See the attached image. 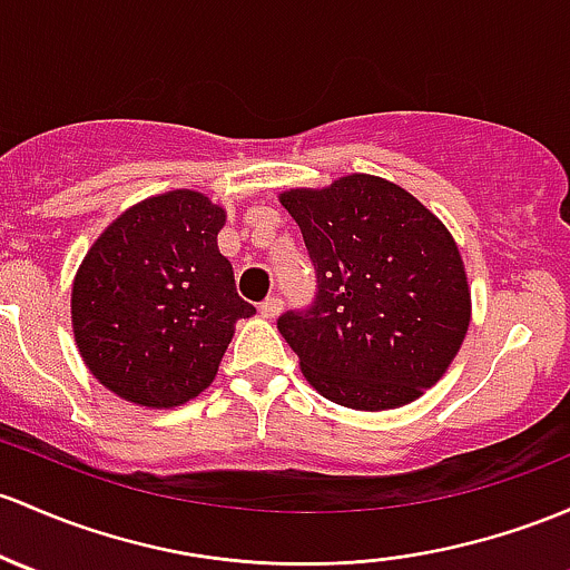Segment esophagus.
Returning a JSON list of instances; mask_svg holds the SVG:
<instances>
[{"label":"esophagus","instance_id":"34e87169","mask_svg":"<svg viewBox=\"0 0 570 570\" xmlns=\"http://www.w3.org/2000/svg\"><path fill=\"white\" fill-rule=\"evenodd\" d=\"M281 308H284V301H281L278 295H269L267 301L259 303V314L265 316V320H275V316L281 314Z\"/></svg>","mask_w":570,"mask_h":570}]
</instances>
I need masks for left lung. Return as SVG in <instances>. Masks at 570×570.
I'll return each mask as SVG.
<instances>
[{
  "instance_id": "obj_1",
  "label": "left lung",
  "mask_w": 570,
  "mask_h": 570,
  "mask_svg": "<svg viewBox=\"0 0 570 570\" xmlns=\"http://www.w3.org/2000/svg\"><path fill=\"white\" fill-rule=\"evenodd\" d=\"M316 269V297L278 331L305 380L350 410H395L434 385L470 327L456 239L412 194L371 175L281 194Z\"/></svg>"
}]
</instances>
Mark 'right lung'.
Instances as JSON below:
<instances>
[{
  "mask_svg": "<svg viewBox=\"0 0 570 570\" xmlns=\"http://www.w3.org/2000/svg\"><path fill=\"white\" fill-rule=\"evenodd\" d=\"M224 207L169 190L125 209L95 239L73 281L79 352L100 385L169 410L218 374L235 322L256 314L218 250Z\"/></svg>",
  "mask_w": 570,
  "mask_h": 570,
  "instance_id": "1",
  "label": "right lung"
}]
</instances>
